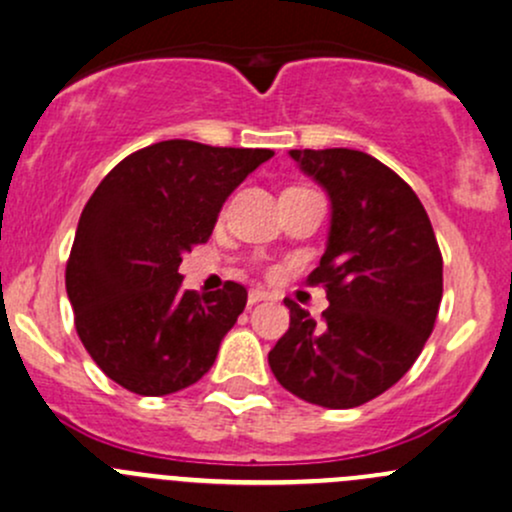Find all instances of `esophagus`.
<instances>
[{
    "mask_svg": "<svg viewBox=\"0 0 512 512\" xmlns=\"http://www.w3.org/2000/svg\"><path fill=\"white\" fill-rule=\"evenodd\" d=\"M267 299H270V294H267L265 289H250V294H247V304L250 306L260 304V301H267Z\"/></svg>",
    "mask_w": 512,
    "mask_h": 512,
    "instance_id": "1",
    "label": "esophagus"
}]
</instances>
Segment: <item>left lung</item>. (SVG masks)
<instances>
[{"label":"left lung","instance_id":"obj_1","mask_svg":"<svg viewBox=\"0 0 512 512\" xmlns=\"http://www.w3.org/2000/svg\"><path fill=\"white\" fill-rule=\"evenodd\" d=\"M289 157L331 198V228L309 284H324L316 326L287 299L289 331L270 351L284 390L348 410L392 387L437 321L441 252L417 193L383 161L355 149H292Z\"/></svg>","mask_w":512,"mask_h":512}]
</instances>
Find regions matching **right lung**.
<instances>
[{
	"mask_svg": "<svg viewBox=\"0 0 512 512\" xmlns=\"http://www.w3.org/2000/svg\"><path fill=\"white\" fill-rule=\"evenodd\" d=\"M272 157V149L169 139L129 154L100 181L80 213L66 292L75 331L107 378L159 397L211 370L247 289H184L181 255L211 238L225 198Z\"/></svg>",
	"mask_w": 512,
	"mask_h": 512,
	"instance_id": "right-lung-1",
	"label": "right lung"
}]
</instances>
